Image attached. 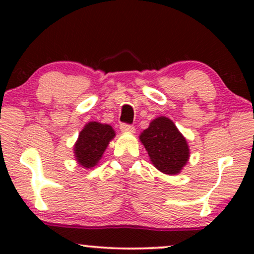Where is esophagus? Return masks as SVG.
I'll use <instances>...</instances> for the list:
<instances>
[{"label":"esophagus","instance_id":"esophagus-1","mask_svg":"<svg viewBox=\"0 0 254 254\" xmlns=\"http://www.w3.org/2000/svg\"><path fill=\"white\" fill-rule=\"evenodd\" d=\"M119 127H121V130L123 131V132H133V131H135V127H133V125L127 123H122Z\"/></svg>","mask_w":254,"mask_h":254}]
</instances>
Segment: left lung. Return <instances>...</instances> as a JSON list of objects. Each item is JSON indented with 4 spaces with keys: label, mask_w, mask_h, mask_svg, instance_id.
Wrapping results in <instances>:
<instances>
[{
    "label": "left lung",
    "mask_w": 254,
    "mask_h": 254,
    "mask_svg": "<svg viewBox=\"0 0 254 254\" xmlns=\"http://www.w3.org/2000/svg\"><path fill=\"white\" fill-rule=\"evenodd\" d=\"M149 157L159 171L177 174L189 160L188 142L171 119L159 117L139 136Z\"/></svg>",
    "instance_id": "1"
}]
</instances>
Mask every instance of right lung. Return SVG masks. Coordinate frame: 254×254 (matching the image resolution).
Returning <instances> with one entry per match:
<instances>
[{
  "instance_id": "right-lung-1",
  "label": "right lung",
  "mask_w": 254,
  "mask_h": 254,
  "mask_svg": "<svg viewBox=\"0 0 254 254\" xmlns=\"http://www.w3.org/2000/svg\"><path fill=\"white\" fill-rule=\"evenodd\" d=\"M115 137V131L107 124L90 122L78 135L75 144V156L78 164L90 168L98 164L111 139Z\"/></svg>"
}]
</instances>
